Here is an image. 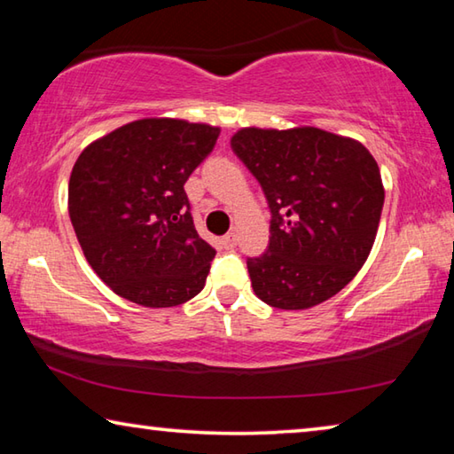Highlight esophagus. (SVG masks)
<instances>
[{"label": "esophagus", "instance_id": "1", "mask_svg": "<svg viewBox=\"0 0 454 454\" xmlns=\"http://www.w3.org/2000/svg\"><path fill=\"white\" fill-rule=\"evenodd\" d=\"M222 244H224V248H228V250L236 248V244H238V236H236V232H228L224 238H222Z\"/></svg>", "mask_w": 454, "mask_h": 454}]
</instances>
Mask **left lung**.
<instances>
[{"label":"left lung","mask_w":454,"mask_h":454,"mask_svg":"<svg viewBox=\"0 0 454 454\" xmlns=\"http://www.w3.org/2000/svg\"><path fill=\"white\" fill-rule=\"evenodd\" d=\"M232 150L260 182L270 208V244L248 258L260 301L306 310L333 298L371 254L384 188L372 153L326 129L242 128Z\"/></svg>","instance_id":"8db88e82"}]
</instances>
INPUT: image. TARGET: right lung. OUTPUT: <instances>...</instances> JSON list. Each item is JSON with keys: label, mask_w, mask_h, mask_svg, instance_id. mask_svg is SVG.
I'll return each instance as SVG.
<instances>
[{"label": "right lung", "mask_w": 454, "mask_h": 454, "mask_svg": "<svg viewBox=\"0 0 454 454\" xmlns=\"http://www.w3.org/2000/svg\"><path fill=\"white\" fill-rule=\"evenodd\" d=\"M220 128L176 118L129 121L75 160L67 210L94 272L118 296L170 309L204 288L216 250L198 236L184 184Z\"/></svg>", "instance_id": "right-lung-1"}]
</instances>
